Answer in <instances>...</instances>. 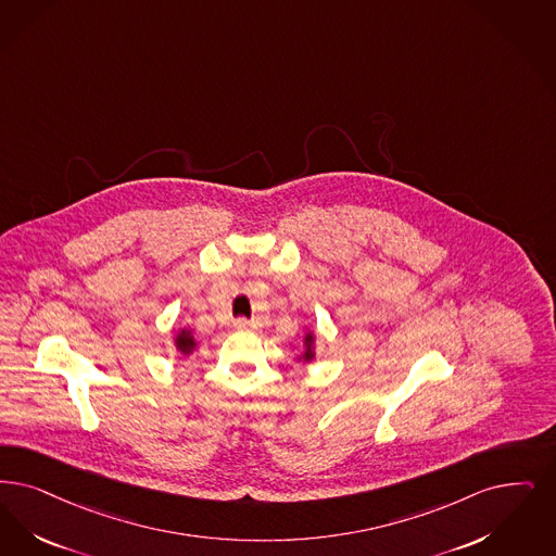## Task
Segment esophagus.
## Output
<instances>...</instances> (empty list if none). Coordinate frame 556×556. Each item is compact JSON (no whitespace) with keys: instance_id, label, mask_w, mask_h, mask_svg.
I'll return each mask as SVG.
<instances>
[{"instance_id":"34e87169","label":"esophagus","mask_w":556,"mask_h":556,"mask_svg":"<svg viewBox=\"0 0 556 556\" xmlns=\"http://www.w3.org/2000/svg\"><path fill=\"white\" fill-rule=\"evenodd\" d=\"M233 327H236L238 331H248V329H254V320H248L244 316H240V318L233 320Z\"/></svg>"}]
</instances>
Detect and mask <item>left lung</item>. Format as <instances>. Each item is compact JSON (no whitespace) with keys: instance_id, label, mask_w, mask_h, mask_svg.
Segmentation results:
<instances>
[{"instance_id":"8db88e82","label":"left lung","mask_w":556,"mask_h":556,"mask_svg":"<svg viewBox=\"0 0 556 556\" xmlns=\"http://www.w3.org/2000/svg\"><path fill=\"white\" fill-rule=\"evenodd\" d=\"M312 341H314V337H312V334H306V352H304V359H312V356H314Z\"/></svg>"}]
</instances>
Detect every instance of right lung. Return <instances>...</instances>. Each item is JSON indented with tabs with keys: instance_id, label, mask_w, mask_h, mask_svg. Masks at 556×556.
<instances>
[{
	"instance_id": "obj_1",
	"label": "right lung",
	"mask_w": 556,
	"mask_h": 556,
	"mask_svg": "<svg viewBox=\"0 0 556 556\" xmlns=\"http://www.w3.org/2000/svg\"><path fill=\"white\" fill-rule=\"evenodd\" d=\"M176 343H178V350L181 354H190L192 350H194V337L190 334V331H181L178 334V339H176Z\"/></svg>"
}]
</instances>
